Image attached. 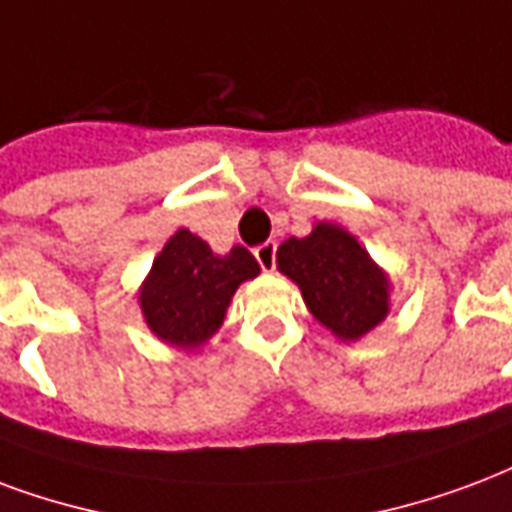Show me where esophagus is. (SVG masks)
<instances>
[{"label": "esophagus", "mask_w": 512, "mask_h": 512, "mask_svg": "<svg viewBox=\"0 0 512 512\" xmlns=\"http://www.w3.org/2000/svg\"><path fill=\"white\" fill-rule=\"evenodd\" d=\"M255 257L263 271H274L276 268V241H266V244L257 246Z\"/></svg>", "instance_id": "1"}]
</instances>
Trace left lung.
Listing matches in <instances>:
<instances>
[{"label":"left lung","instance_id":"1","mask_svg":"<svg viewBox=\"0 0 512 512\" xmlns=\"http://www.w3.org/2000/svg\"><path fill=\"white\" fill-rule=\"evenodd\" d=\"M276 268L301 287L314 320L342 342H358L388 317V274L344 227L317 222L306 238H287Z\"/></svg>","mask_w":512,"mask_h":512}]
</instances>
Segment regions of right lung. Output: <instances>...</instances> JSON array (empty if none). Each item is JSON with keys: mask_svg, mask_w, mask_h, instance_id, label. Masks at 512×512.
<instances>
[{"mask_svg": "<svg viewBox=\"0 0 512 512\" xmlns=\"http://www.w3.org/2000/svg\"><path fill=\"white\" fill-rule=\"evenodd\" d=\"M257 274L260 266L249 249L233 246L227 255H214L203 238L181 227L154 257L140 287L146 325L162 342L195 350L217 333L238 285Z\"/></svg>", "mask_w": 512, "mask_h": 512, "instance_id": "obj_1", "label": "right lung"}]
</instances>
